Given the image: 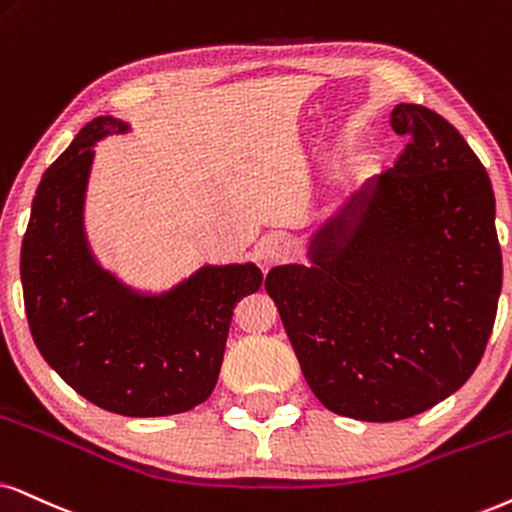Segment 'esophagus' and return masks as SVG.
Here are the masks:
<instances>
[{
    "label": "esophagus",
    "instance_id": "obj_1",
    "mask_svg": "<svg viewBox=\"0 0 512 512\" xmlns=\"http://www.w3.org/2000/svg\"><path fill=\"white\" fill-rule=\"evenodd\" d=\"M262 255L267 262H286L295 255V241L286 234H276L264 238L262 243Z\"/></svg>",
    "mask_w": 512,
    "mask_h": 512
}]
</instances>
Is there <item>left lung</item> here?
<instances>
[{"label":"left lung","mask_w":512,"mask_h":512,"mask_svg":"<svg viewBox=\"0 0 512 512\" xmlns=\"http://www.w3.org/2000/svg\"><path fill=\"white\" fill-rule=\"evenodd\" d=\"M409 137L390 170L354 193L264 288L304 380L338 416L390 423L432 409L480 364L503 264L489 174L458 129L399 103Z\"/></svg>","instance_id":"obj_1"}]
</instances>
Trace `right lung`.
<instances>
[{
	"label": "right lung",
	"instance_id": "right-lung-1",
	"mask_svg": "<svg viewBox=\"0 0 512 512\" xmlns=\"http://www.w3.org/2000/svg\"><path fill=\"white\" fill-rule=\"evenodd\" d=\"M127 132L96 118L44 172L21 248L30 333L77 394L129 418L196 409L215 390L231 314L262 286L252 262L205 264L160 295L137 293L96 264L84 236L94 144Z\"/></svg>",
	"mask_w": 512,
	"mask_h": 512
}]
</instances>
